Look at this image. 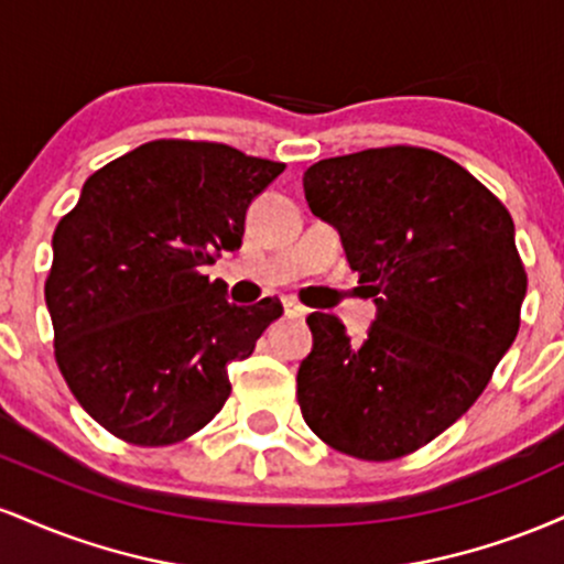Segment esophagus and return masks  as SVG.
I'll use <instances>...</instances> for the list:
<instances>
[{
  "label": "esophagus",
  "instance_id": "esophagus-1",
  "mask_svg": "<svg viewBox=\"0 0 564 564\" xmlns=\"http://www.w3.org/2000/svg\"><path fill=\"white\" fill-rule=\"evenodd\" d=\"M283 310H286L289 318H304V315H307V310H304L302 304H296V302H291V300L283 302Z\"/></svg>",
  "mask_w": 564,
  "mask_h": 564
}]
</instances>
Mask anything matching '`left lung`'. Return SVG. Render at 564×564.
I'll list each match as a JSON object with an SVG mask.
<instances>
[{"mask_svg": "<svg viewBox=\"0 0 564 564\" xmlns=\"http://www.w3.org/2000/svg\"><path fill=\"white\" fill-rule=\"evenodd\" d=\"M304 196L341 232L377 321L352 341L334 315H310L302 416L347 456H408L475 405L520 332L514 223L475 174L416 145L323 159L304 172Z\"/></svg>", "mask_w": 564, "mask_h": 564, "instance_id": "obj_1", "label": "left lung"}]
</instances>
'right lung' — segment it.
Returning <instances> with one entry per match:
<instances>
[{"mask_svg":"<svg viewBox=\"0 0 564 564\" xmlns=\"http://www.w3.org/2000/svg\"><path fill=\"white\" fill-rule=\"evenodd\" d=\"M286 164L225 142L151 140L97 170L57 223L44 281L55 360L79 405L145 448L196 435L283 307L200 273L241 249L246 209Z\"/></svg>","mask_w":564,"mask_h":564,"instance_id":"right-lung-1","label":"right lung"}]
</instances>
